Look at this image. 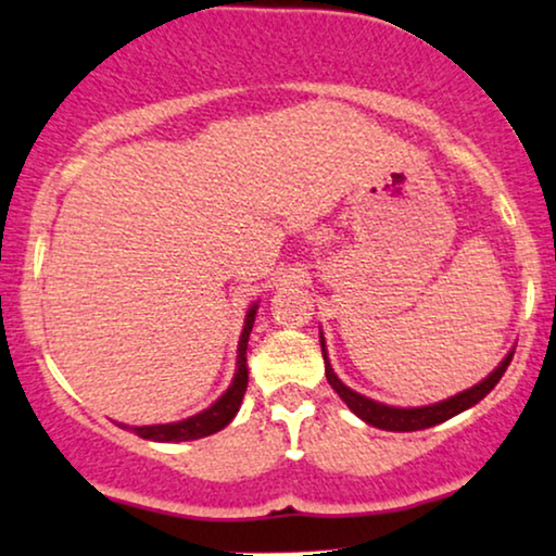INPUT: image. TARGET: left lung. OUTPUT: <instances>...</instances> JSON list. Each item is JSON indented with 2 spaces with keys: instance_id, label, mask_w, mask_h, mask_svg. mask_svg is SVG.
Here are the masks:
<instances>
[{
  "instance_id": "obj_1",
  "label": "left lung",
  "mask_w": 556,
  "mask_h": 556,
  "mask_svg": "<svg viewBox=\"0 0 556 556\" xmlns=\"http://www.w3.org/2000/svg\"><path fill=\"white\" fill-rule=\"evenodd\" d=\"M320 349H323V359H326V379L330 388L339 392V397L356 413V416L367 420L369 426L382 428V431H420V428H431L435 424H444V420L459 416L462 410H467V407L480 403V400L488 395L497 382H501V377L505 375V369H508V364L513 359V351H510V354L501 362V367H497L488 379H482V382L475 384V388L459 392V395L444 400V403L424 405V407H390L359 395V392L346 388V384L333 375V369H330L328 356H326V341H323V336H320Z\"/></svg>"
}]
</instances>
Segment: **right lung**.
<instances>
[{
    "label": "right lung",
    "mask_w": 556,
    "mask_h": 556,
    "mask_svg": "<svg viewBox=\"0 0 556 556\" xmlns=\"http://www.w3.org/2000/svg\"><path fill=\"white\" fill-rule=\"evenodd\" d=\"M254 315L256 305H251L249 315H245V326L241 333V341H238V369L233 377V384L223 392V397H217L207 410L197 413V416L179 420V424H161V426H136L140 439L149 441H192L202 439V435L217 433L220 428H226L230 420L236 418L238 407H241V400L245 395V388H249V364H245V349H249V333L254 328ZM128 428V426H123Z\"/></svg>",
    "instance_id": "1"
}]
</instances>
